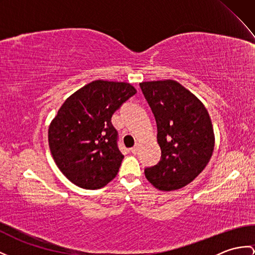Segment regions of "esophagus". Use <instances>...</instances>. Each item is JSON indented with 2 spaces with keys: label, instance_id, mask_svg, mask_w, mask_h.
Returning <instances> with one entry per match:
<instances>
[{
  "label": "esophagus",
  "instance_id": "1",
  "mask_svg": "<svg viewBox=\"0 0 255 255\" xmlns=\"http://www.w3.org/2000/svg\"><path fill=\"white\" fill-rule=\"evenodd\" d=\"M131 152H132V153H134V154H135L136 152H137V146L132 147V148H131Z\"/></svg>",
  "mask_w": 255,
  "mask_h": 255
}]
</instances>
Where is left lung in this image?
Returning <instances> with one entry per match:
<instances>
[{
	"label": "left lung",
	"instance_id": "left-lung-1",
	"mask_svg": "<svg viewBox=\"0 0 255 255\" xmlns=\"http://www.w3.org/2000/svg\"><path fill=\"white\" fill-rule=\"evenodd\" d=\"M156 118L159 163L145 176L159 190L185 187L200 174L212 157L214 132L203 104L174 80L139 83Z\"/></svg>",
	"mask_w": 255,
	"mask_h": 255
}]
</instances>
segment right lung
Masks as SVG:
<instances>
[{
    "label": "right lung",
    "instance_id": "obj_1",
    "mask_svg": "<svg viewBox=\"0 0 255 255\" xmlns=\"http://www.w3.org/2000/svg\"><path fill=\"white\" fill-rule=\"evenodd\" d=\"M135 93L129 83L96 80L59 108L49 124L48 145L55 163L71 183L99 189L117 176L124 156L111 117Z\"/></svg>",
    "mask_w": 255,
    "mask_h": 255
}]
</instances>
